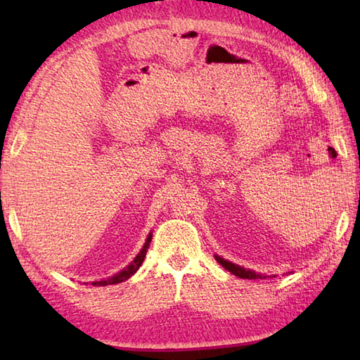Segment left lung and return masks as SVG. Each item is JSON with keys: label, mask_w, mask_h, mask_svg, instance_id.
Wrapping results in <instances>:
<instances>
[{"label": "left lung", "mask_w": 360, "mask_h": 360, "mask_svg": "<svg viewBox=\"0 0 360 360\" xmlns=\"http://www.w3.org/2000/svg\"><path fill=\"white\" fill-rule=\"evenodd\" d=\"M216 260L225 268V270H229L230 273H233V275L238 276V278H243V279H262V278H265V276H262V275H257V273H254L251 270H245V268H243V266L231 264V262L225 260L222 257H219V255H216Z\"/></svg>", "instance_id": "1"}]
</instances>
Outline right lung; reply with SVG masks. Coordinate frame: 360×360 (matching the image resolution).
Here are the masks:
<instances>
[{"instance_id": "obj_1", "label": "right lung", "mask_w": 360, "mask_h": 360, "mask_svg": "<svg viewBox=\"0 0 360 360\" xmlns=\"http://www.w3.org/2000/svg\"><path fill=\"white\" fill-rule=\"evenodd\" d=\"M150 240H152V235H149V236H148V241H146V245L143 246L141 252H139V254L136 255V259L133 260L131 264L125 268V270H122L120 273H117V275L112 276L111 279H106V281H95V283H92V284H94V285L119 284V283H122V281H125V279H129V278L133 275V273H136L138 268L141 266L143 260H144V257H146V252H148V248H149V243H150Z\"/></svg>"}]
</instances>
